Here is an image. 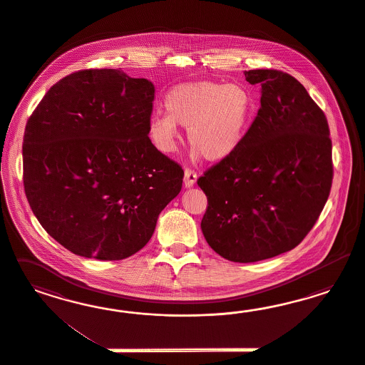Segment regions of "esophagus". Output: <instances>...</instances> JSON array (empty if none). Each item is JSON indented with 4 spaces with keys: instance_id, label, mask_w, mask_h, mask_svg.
<instances>
[{
    "instance_id": "1",
    "label": "esophagus",
    "mask_w": 365,
    "mask_h": 365,
    "mask_svg": "<svg viewBox=\"0 0 365 365\" xmlns=\"http://www.w3.org/2000/svg\"><path fill=\"white\" fill-rule=\"evenodd\" d=\"M197 182V173L191 168H186L185 170V179H183V183L186 187H191L194 186V183Z\"/></svg>"
}]
</instances>
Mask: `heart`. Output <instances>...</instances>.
I'll use <instances>...</instances> for the list:
<instances>
[{"label": "heart", "mask_w": 365, "mask_h": 365, "mask_svg": "<svg viewBox=\"0 0 365 365\" xmlns=\"http://www.w3.org/2000/svg\"><path fill=\"white\" fill-rule=\"evenodd\" d=\"M166 113H154L147 133L165 154L177 148V125L187 128L188 143L210 162L232 156L242 144L255 116L252 93L241 84L211 80L178 84L167 92Z\"/></svg>", "instance_id": "b5f03b06"}]
</instances>
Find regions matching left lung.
I'll return each mask as SVG.
<instances>
[{"mask_svg": "<svg viewBox=\"0 0 365 365\" xmlns=\"http://www.w3.org/2000/svg\"><path fill=\"white\" fill-rule=\"evenodd\" d=\"M261 107L238 150L198 179L207 197L202 232L232 262L294 249L320 217L333 179L329 125L297 78L277 69L245 72Z\"/></svg>", "mask_w": 365, "mask_h": 365, "instance_id": "obj_1", "label": "left lung"}]
</instances>
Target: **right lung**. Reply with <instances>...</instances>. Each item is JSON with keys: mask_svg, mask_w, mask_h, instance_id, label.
Segmentation results:
<instances>
[{"mask_svg": "<svg viewBox=\"0 0 365 365\" xmlns=\"http://www.w3.org/2000/svg\"><path fill=\"white\" fill-rule=\"evenodd\" d=\"M154 95L147 78L84 69L52 86L26 123L25 195L45 232L73 255H135L179 194L182 167L147 133Z\"/></svg>", "mask_w": 365, "mask_h": 365, "instance_id": "obj_1", "label": "right lung"}]
</instances>
